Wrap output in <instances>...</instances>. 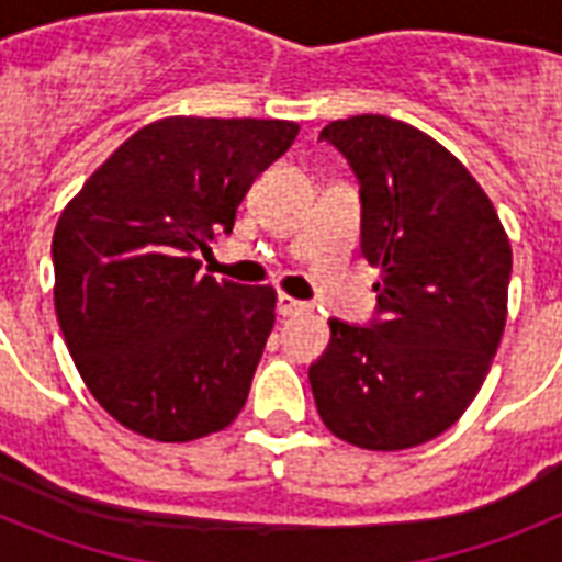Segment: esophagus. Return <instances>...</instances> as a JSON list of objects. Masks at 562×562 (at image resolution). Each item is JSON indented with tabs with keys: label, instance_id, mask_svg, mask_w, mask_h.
I'll return each mask as SVG.
<instances>
[{
	"label": "esophagus",
	"instance_id": "1",
	"mask_svg": "<svg viewBox=\"0 0 562 562\" xmlns=\"http://www.w3.org/2000/svg\"><path fill=\"white\" fill-rule=\"evenodd\" d=\"M306 308V303L303 300H294L291 294H277V312H280L282 317H291V315H297V312H303Z\"/></svg>",
	"mask_w": 562,
	"mask_h": 562
}]
</instances>
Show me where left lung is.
<instances>
[{"instance_id": "obj_1", "label": "left lung", "mask_w": 562, "mask_h": 562, "mask_svg": "<svg viewBox=\"0 0 562 562\" xmlns=\"http://www.w3.org/2000/svg\"><path fill=\"white\" fill-rule=\"evenodd\" d=\"M359 180L361 256L382 268L368 324L329 321L308 368L321 419L361 449L443 435L470 408L507 317L514 254L484 189L417 127L352 116L321 131Z\"/></svg>"}]
</instances>
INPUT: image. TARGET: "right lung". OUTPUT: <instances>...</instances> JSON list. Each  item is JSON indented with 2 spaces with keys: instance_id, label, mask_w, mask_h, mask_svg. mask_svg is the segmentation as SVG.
<instances>
[{
  "instance_id": "add662e5",
  "label": "right lung",
  "mask_w": 562,
  "mask_h": 562,
  "mask_svg": "<svg viewBox=\"0 0 562 562\" xmlns=\"http://www.w3.org/2000/svg\"><path fill=\"white\" fill-rule=\"evenodd\" d=\"M297 131L160 119L119 145L57 221V324L92 396L136 435L187 443L245 408L277 291L198 273L194 254L233 233L256 175Z\"/></svg>"
}]
</instances>
